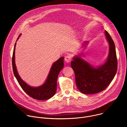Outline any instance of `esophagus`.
Returning a JSON list of instances; mask_svg holds the SVG:
<instances>
[{"instance_id": "34e87169", "label": "esophagus", "mask_w": 127, "mask_h": 127, "mask_svg": "<svg viewBox=\"0 0 127 127\" xmlns=\"http://www.w3.org/2000/svg\"><path fill=\"white\" fill-rule=\"evenodd\" d=\"M65 61L66 63H69L71 61V57L69 55H67L65 57Z\"/></svg>"}]
</instances>
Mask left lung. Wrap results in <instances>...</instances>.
<instances>
[{
    "instance_id": "obj_1",
    "label": "left lung",
    "mask_w": 127,
    "mask_h": 127,
    "mask_svg": "<svg viewBox=\"0 0 127 127\" xmlns=\"http://www.w3.org/2000/svg\"><path fill=\"white\" fill-rule=\"evenodd\" d=\"M105 38L109 44V53L105 62L94 67L81 58V54L73 57L71 66L74 71L77 88L84 94H95L104 90L114 79L118 69V62L114 42L105 31ZM88 42L82 46L85 47Z\"/></svg>"
}]
</instances>
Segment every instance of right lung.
Instances as JSON below:
<instances>
[{
  "label": "right lung",
  "instance_id": "obj_1",
  "mask_svg": "<svg viewBox=\"0 0 127 127\" xmlns=\"http://www.w3.org/2000/svg\"><path fill=\"white\" fill-rule=\"evenodd\" d=\"M21 35V34L17 38L16 41ZM15 46L16 43L14 45L12 58V69L14 75L22 89L30 96L37 100H47L53 97L57 90L58 74L64 67V57H61L52 64L46 80L43 84L38 87H32L26 83L18 74L15 63Z\"/></svg>",
  "mask_w": 127,
  "mask_h": 127
}]
</instances>
